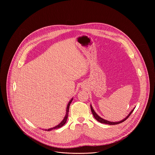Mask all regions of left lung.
<instances>
[{"label":"left lung","mask_w":155,"mask_h":155,"mask_svg":"<svg viewBox=\"0 0 155 155\" xmlns=\"http://www.w3.org/2000/svg\"><path fill=\"white\" fill-rule=\"evenodd\" d=\"M90 107H91V112H92V114H93V116H94V117L95 118V119L97 120V121H98L99 122H100V123H104V124H110V125H114V124H120V123H123V121H124L127 118H128V117L130 115V114L132 113V112L134 111V108L132 110V111L129 113V114L124 118V119H123V120H121V121H118V122H111V121H107V120H104V119H103V118H102L101 117H100L96 112H95V111L94 110V109H93V107H92V105H90Z\"/></svg>","instance_id":"1"}]
</instances>
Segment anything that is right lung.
<instances>
[{
  "label": "right lung",
  "mask_w": 155,
  "mask_h": 155,
  "mask_svg": "<svg viewBox=\"0 0 155 155\" xmlns=\"http://www.w3.org/2000/svg\"><path fill=\"white\" fill-rule=\"evenodd\" d=\"M72 100H73V98L69 101V102L68 103V106H67V108H66V114H65V117L64 118V119H63V120L58 124V125H57L56 126H55V127H52V128H50V129H45V130H47V131H50V130H52V129H58V128H60V127H61L62 126H63L65 124V123H66V121H67V120H68V114H69V107H70V105H71V102H72Z\"/></svg>",
  "instance_id": "obj_1"
}]
</instances>
